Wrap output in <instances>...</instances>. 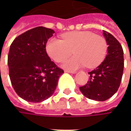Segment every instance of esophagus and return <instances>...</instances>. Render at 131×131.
<instances>
[{"mask_svg": "<svg viewBox=\"0 0 131 131\" xmlns=\"http://www.w3.org/2000/svg\"><path fill=\"white\" fill-rule=\"evenodd\" d=\"M65 72H68V73H76V71H70V70H65Z\"/></svg>", "mask_w": 131, "mask_h": 131, "instance_id": "esophagus-1", "label": "esophagus"}]
</instances>
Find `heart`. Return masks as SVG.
<instances>
[{"instance_id": "b5f03b06", "label": "heart", "mask_w": 131, "mask_h": 131, "mask_svg": "<svg viewBox=\"0 0 131 131\" xmlns=\"http://www.w3.org/2000/svg\"><path fill=\"white\" fill-rule=\"evenodd\" d=\"M46 49L48 55L57 63L69 57L73 51L75 56L66 60L62 65L63 68L74 70L86 66L93 68L104 60L108 43L102 36L90 31H73L62 35L61 40L50 38Z\"/></svg>"}]
</instances>
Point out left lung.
<instances>
[{"mask_svg": "<svg viewBox=\"0 0 131 131\" xmlns=\"http://www.w3.org/2000/svg\"><path fill=\"white\" fill-rule=\"evenodd\" d=\"M108 43V53L96 69L89 72L87 84L79 89L89 99L103 101L111 98L118 90L123 73V49L111 33L103 30Z\"/></svg>", "mask_w": 131, "mask_h": 131, "instance_id": "left-lung-1", "label": "left lung"}]
</instances>
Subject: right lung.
I'll return each instance as SVG.
<instances>
[{"instance_id":"add662e5","label":"right lung","mask_w":131,"mask_h":131,"mask_svg":"<svg viewBox=\"0 0 131 131\" xmlns=\"http://www.w3.org/2000/svg\"><path fill=\"white\" fill-rule=\"evenodd\" d=\"M54 31L36 27L19 35L10 46L9 77L15 92L24 100L38 103L52 95L63 69L51 60L46 51Z\"/></svg>"}]
</instances>
